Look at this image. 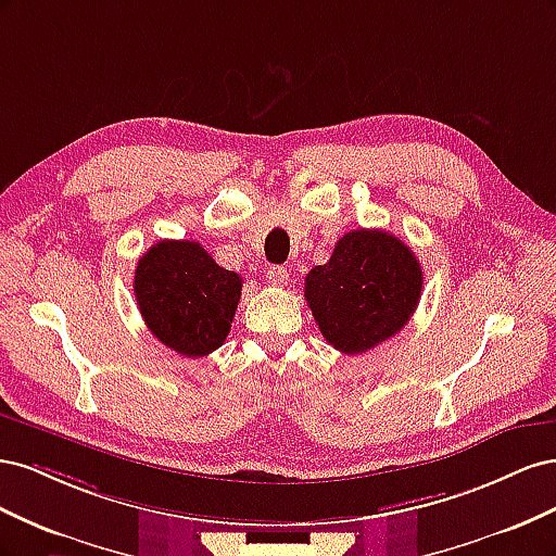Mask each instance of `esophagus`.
Instances as JSON below:
<instances>
[{
    "mask_svg": "<svg viewBox=\"0 0 556 556\" xmlns=\"http://www.w3.org/2000/svg\"><path fill=\"white\" fill-rule=\"evenodd\" d=\"M288 278H290V274H288V268H285V266H271L266 271V282L274 285V288H280V285L288 282Z\"/></svg>",
    "mask_w": 556,
    "mask_h": 556,
    "instance_id": "34e87169",
    "label": "esophagus"
}]
</instances>
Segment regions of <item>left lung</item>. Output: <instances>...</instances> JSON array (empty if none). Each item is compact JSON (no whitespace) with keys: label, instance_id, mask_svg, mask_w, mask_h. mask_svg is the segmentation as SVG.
Wrapping results in <instances>:
<instances>
[{"label":"left lung","instance_id":"obj_1","mask_svg":"<svg viewBox=\"0 0 556 556\" xmlns=\"http://www.w3.org/2000/svg\"><path fill=\"white\" fill-rule=\"evenodd\" d=\"M422 294L413 250L382 229L348 231L306 276V301L329 345L362 355L403 329Z\"/></svg>","mask_w":556,"mask_h":556}]
</instances>
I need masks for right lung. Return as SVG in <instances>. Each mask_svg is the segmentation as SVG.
<instances>
[{
    "mask_svg": "<svg viewBox=\"0 0 556 556\" xmlns=\"http://www.w3.org/2000/svg\"><path fill=\"white\" fill-rule=\"evenodd\" d=\"M243 280L194 241H157L134 271V296L150 333L185 357H204L227 339Z\"/></svg>",
    "mask_w": 556,
    "mask_h": 556,
    "instance_id": "1",
    "label": "right lung"
}]
</instances>
